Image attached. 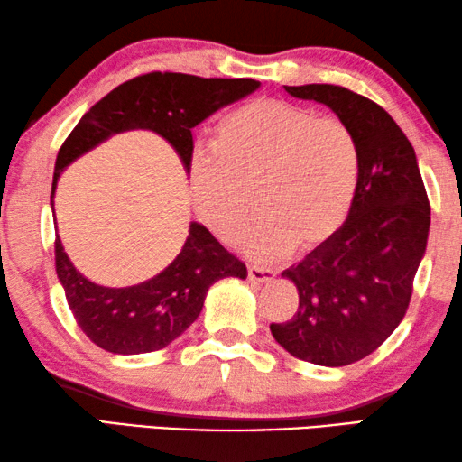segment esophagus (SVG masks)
I'll list each match as a JSON object with an SVG mask.
<instances>
[{
  "label": "esophagus",
  "instance_id": "34e87169",
  "mask_svg": "<svg viewBox=\"0 0 462 462\" xmlns=\"http://www.w3.org/2000/svg\"><path fill=\"white\" fill-rule=\"evenodd\" d=\"M247 278L252 282H270V281H274V272L268 270V268L249 266L247 268Z\"/></svg>",
  "mask_w": 462,
  "mask_h": 462
}]
</instances>
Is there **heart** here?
<instances>
[{"label": "heart", "mask_w": 462, "mask_h": 462, "mask_svg": "<svg viewBox=\"0 0 462 462\" xmlns=\"http://www.w3.org/2000/svg\"><path fill=\"white\" fill-rule=\"evenodd\" d=\"M196 213L218 237H231L255 184L260 215L237 233L260 260L311 252L342 229L358 186V145L336 116H315L284 100L262 97L226 115L215 147L190 157Z\"/></svg>", "instance_id": "obj_1"}]
</instances>
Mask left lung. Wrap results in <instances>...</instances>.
<instances>
[{
  "label": "left lung",
  "mask_w": 462,
  "mask_h": 462,
  "mask_svg": "<svg viewBox=\"0 0 462 462\" xmlns=\"http://www.w3.org/2000/svg\"><path fill=\"white\" fill-rule=\"evenodd\" d=\"M284 89L325 104L350 128L358 186L342 229L282 272L297 286L299 309L270 331L294 358L346 366L373 354L405 317L426 254L430 202L411 143L379 104L329 83Z\"/></svg>",
  "instance_id": "obj_1"
}]
</instances>
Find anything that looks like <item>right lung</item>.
<instances>
[{
	"label": "right lung",
	"mask_w": 462,
	"mask_h": 462,
	"mask_svg": "<svg viewBox=\"0 0 462 462\" xmlns=\"http://www.w3.org/2000/svg\"><path fill=\"white\" fill-rule=\"evenodd\" d=\"M260 88L255 79L196 78L153 71L120 83L81 116L59 149L52 173L51 208L60 173L88 151L125 131H153L170 143L190 170L192 128ZM55 266L75 321L96 346L112 354L162 350L196 321L210 286L247 268L218 244L207 226L190 223L186 244L168 268L149 281L110 289L88 281L55 239Z\"/></svg>",
	"instance_id": "obj_1"
}]
</instances>
